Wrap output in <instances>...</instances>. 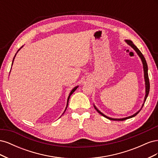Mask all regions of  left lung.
<instances>
[{"mask_svg": "<svg viewBox=\"0 0 158 158\" xmlns=\"http://www.w3.org/2000/svg\"><path fill=\"white\" fill-rule=\"evenodd\" d=\"M125 41V42L127 43V44L128 45H130L132 47V48L136 51L137 55L139 56V57H140L142 62L143 69H144V82H145V89H146L145 92H146V94H145V97H144V103H143L142 106L141 107V109L139 110V111H138L136 113H135V114H132V115H131V116H129V117H124V118H111V117L106 116V114H104L103 113H102L101 111H100L96 107H95V106L94 104V107H95V109L97 110V111L99 114H101L102 116H103L104 117H106V118L109 119V120H113V121H124V120H126V119H128V118H130L135 117L136 114L140 111V110L142 109L143 106H144V103H145L146 100V98H147L148 95V94H149V92H150V82H149V78H148V65H147V63H146L144 56V55H142V53L140 52V51L137 48V47L133 44V42L132 41L128 40H126Z\"/></svg>", "mask_w": 158, "mask_h": 158, "instance_id": "obj_1", "label": "left lung"}]
</instances>
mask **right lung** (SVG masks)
Instances as JSON below:
<instances>
[{
	"instance_id": "1",
	"label": "right lung",
	"mask_w": 158,
	"mask_h": 158,
	"mask_svg": "<svg viewBox=\"0 0 158 158\" xmlns=\"http://www.w3.org/2000/svg\"><path fill=\"white\" fill-rule=\"evenodd\" d=\"M23 47V46H22ZM22 47H20V49L21 48H22ZM20 49H19L18 50V51H17V52L20 50ZM17 52L16 53V55H15V56H14V59H13V60H12V64H13V62H14V59H15V56H16V54H17ZM78 88V85H77V86H76V87H74L73 89L71 90V92H70V94H69V97H68V99H67V103H66V108H65V109H64V113L62 114H63L64 113V112H65V111H66V108H67V107H68V104H69V99H70V95L73 94L74 92H75V90L77 89Z\"/></svg>"
}]
</instances>
